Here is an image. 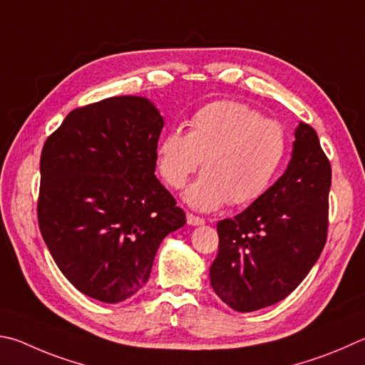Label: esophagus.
Wrapping results in <instances>:
<instances>
[{"label":"esophagus","mask_w":365,"mask_h":365,"mask_svg":"<svg viewBox=\"0 0 365 365\" xmlns=\"http://www.w3.org/2000/svg\"><path fill=\"white\" fill-rule=\"evenodd\" d=\"M203 222H205V220L200 218V216H195L192 213H187V225H190V226H200V225H203Z\"/></svg>","instance_id":"34e87169"}]
</instances>
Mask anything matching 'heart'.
<instances>
[{"label":"heart","mask_w":365,"mask_h":365,"mask_svg":"<svg viewBox=\"0 0 365 365\" xmlns=\"http://www.w3.org/2000/svg\"><path fill=\"white\" fill-rule=\"evenodd\" d=\"M287 147L279 121L245 104L222 101L199 108L187 133H166L157 147V165L163 181L181 189L202 162L205 173L186 190L194 208L215 210L227 200L247 205L271 186Z\"/></svg>","instance_id":"heart-1"}]
</instances>
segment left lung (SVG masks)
Wrapping results in <instances>:
<instances>
[{
	"mask_svg": "<svg viewBox=\"0 0 365 365\" xmlns=\"http://www.w3.org/2000/svg\"><path fill=\"white\" fill-rule=\"evenodd\" d=\"M330 184L331 166L317 133L299 123L284 175L244 212L216 225L210 282L229 308L263 309L303 282L327 242Z\"/></svg>",
	"mask_w": 365,
	"mask_h": 365,
	"instance_id": "1",
	"label": "left lung"
}]
</instances>
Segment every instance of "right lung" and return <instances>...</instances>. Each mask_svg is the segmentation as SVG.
I'll use <instances>...</instances> for the list:
<instances>
[{"mask_svg":"<svg viewBox=\"0 0 365 365\" xmlns=\"http://www.w3.org/2000/svg\"><path fill=\"white\" fill-rule=\"evenodd\" d=\"M163 118L145 98L76 107L40 158L38 226L76 290L104 303L133 297L162 240L186 213L155 178Z\"/></svg>","mask_w":365,"mask_h":365,"instance_id":"1","label":"right lung"}]
</instances>
